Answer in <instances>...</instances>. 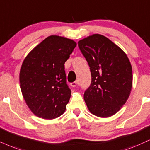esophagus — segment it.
<instances>
[{"label":"esophagus","mask_w":150,"mask_h":150,"mask_svg":"<svg viewBox=\"0 0 150 150\" xmlns=\"http://www.w3.org/2000/svg\"><path fill=\"white\" fill-rule=\"evenodd\" d=\"M71 86H73V87H75V86H77V85H78V82H77V81H74V82L71 83Z\"/></svg>","instance_id":"1"}]
</instances>
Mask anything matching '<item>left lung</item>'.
I'll return each instance as SVG.
<instances>
[{"label":"left lung","mask_w":150,"mask_h":150,"mask_svg":"<svg viewBox=\"0 0 150 150\" xmlns=\"http://www.w3.org/2000/svg\"><path fill=\"white\" fill-rule=\"evenodd\" d=\"M88 62L91 84L84 99L92 114L114 115L125 104L132 87V65L125 52L105 36L94 34L78 41Z\"/></svg>","instance_id":"8db88e82"}]
</instances>
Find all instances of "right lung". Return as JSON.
Listing matches in <instances>:
<instances>
[{"mask_svg": "<svg viewBox=\"0 0 150 150\" xmlns=\"http://www.w3.org/2000/svg\"><path fill=\"white\" fill-rule=\"evenodd\" d=\"M76 45L68 38L49 36L23 62L21 90L28 107L37 116L51 120L65 112L71 91L66 84L64 64Z\"/></svg>", "mask_w": 150, "mask_h": 150, "instance_id": "obj_1", "label": "right lung"}]
</instances>
